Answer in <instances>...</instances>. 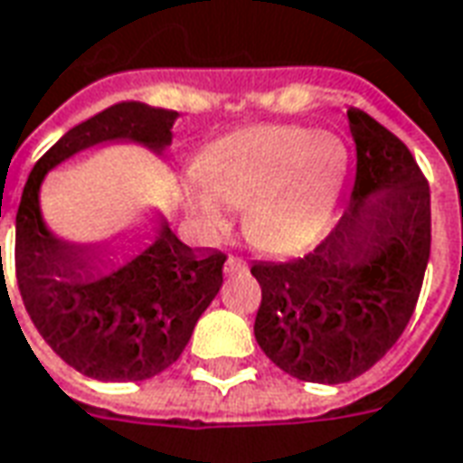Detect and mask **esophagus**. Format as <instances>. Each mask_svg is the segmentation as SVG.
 Segmentation results:
<instances>
[{
	"instance_id": "esophagus-1",
	"label": "esophagus",
	"mask_w": 463,
	"mask_h": 463,
	"mask_svg": "<svg viewBox=\"0 0 463 463\" xmlns=\"http://www.w3.org/2000/svg\"><path fill=\"white\" fill-rule=\"evenodd\" d=\"M222 270H225V276H231V273H235V270H245V263H242L241 258H228Z\"/></svg>"
}]
</instances>
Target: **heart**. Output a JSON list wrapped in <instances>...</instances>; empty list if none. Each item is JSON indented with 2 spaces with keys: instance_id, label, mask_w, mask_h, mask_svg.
Listing matches in <instances>:
<instances>
[{
  "instance_id": "obj_1",
  "label": "heart",
  "mask_w": 463,
  "mask_h": 463,
  "mask_svg": "<svg viewBox=\"0 0 463 463\" xmlns=\"http://www.w3.org/2000/svg\"><path fill=\"white\" fill-rule=\"evenodd\" d=\"M195 177L185 208L203 238L225 228L228 208H242V232L255 248L290 255L328 228L348 177V150L335 135L253 125L213 142Z\"/></svg>"
}]
</instances>
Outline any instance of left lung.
<instances>
[{
	"label": "left lung",
	"mask_w": 463,
	"mask_h": 463,
	"mask_svg": "<svg viewBox=\"0 0 463 463\" xmlns=\"http://www.w3.org/2000/svg\"><path fill=\"white\" fill-rule=\"evenodd\" d=\"M345 118L358 163L344 218L308 255L250 268L263 290L255 341L310 383H345L386 355L431 253V195L409 147L361 109Z\"/></svg>",
	"instance_id": "8db88e82"
}]
</instances>
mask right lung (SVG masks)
I'll list each match as a JSON object with an SVG mask.
<instances>
[{
  "label": "right lung",
  "instance_id": "1",
  "mask_svg": "<svg viewBox=\"0 0 463 463\" xmlns=\"http://www.w3.org/2000/svg\"><path fill=\"white\" fill-rule=\"evenodd\" d=\"M175 109L118 102L52 145L17 210V283L29 318L64 364L97 381H145L173 366L222 286L225 255L190 248L157 213L99 241H70L42 213V183L77 155L173 145Z\"/></svg>",
  "mask_w": 463,
  "mask_h": 463
}]
</instances>
